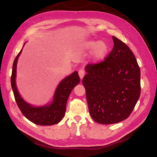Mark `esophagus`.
I'll return each instance as SVG.
<instances>
[{
    "mask_svg": "<svg viewBox=\"0 0 157 157\" xmlns=\"http://www.w3.org/2000/svg\"><path fill=\"white\" fill-rule=\"evenodd\" d=\"M78 75H79V77L80 78V79H82V78L84 77V76L85 75V71L84 69H80L79 71H78Z\"/></svg>",
    "mask_w": 157,
    "mask_h": 157,
    "instance_id": "esophagus-1",
    "label": "esophagus"
}]
</instances>
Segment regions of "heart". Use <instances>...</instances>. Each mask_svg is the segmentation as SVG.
<instances>
[{"mask_svg": "<svg viewBox=\"0 0 157 157\" xmlns=\"http://www.w3.org/2000/svg\"><path fill=\"white\" fill-rule=\"evenodd\" d=\"M85 47L89 50H94L93 52V59L95 61L99 60L103 58L106 54L108 50L107 45L103 42H97V41H89L87 42Z\"/></svg>", "mask_w": 157, "mask_h": 157, "instance_id": "heart-1", "label": "heart"}]
</instances>
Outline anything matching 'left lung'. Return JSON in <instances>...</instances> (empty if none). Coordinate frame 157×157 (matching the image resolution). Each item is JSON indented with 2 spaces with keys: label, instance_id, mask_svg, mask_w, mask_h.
Here are the masks:
<instances>
[{
  "label": "left lung",
  "instance_id": "left-lung-1",
  "mask_svg": "<svg viewBox=\"0 0 157 157\" xmlns=\"http://www.w3.org/2000/svg\"><path fill=\"white\" fill-rule=\"evenodd\" d=\"M114 46L103 61L86 66L82 78L89 112L99 124L124 121L134 110L141 94L140 69L124 42L113 36Z\"/></svg>",
  "mask_w": 157,
  "mask_h": 157
}]
</instances>
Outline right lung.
Returning a JSON list of instances; mask_svg holds the SVG:
<instances>
[{
    "mask_svg": "<svg viewBox=\"0 0 157 157\" xmlns=\"http://www.w3.org/2000/svg\"><path fill=\"white\" fill-rule=\"evenodd\" d=\"M21 51L22 50L14 59L11 76V86L17 105L23 115L34 124L42 126L57 124L61 121L65 115L66 103L71 92L80 82L78 72L75 71L59 83L56 88L54 100L51 105L39 107H33L22 99L16 85L17 61Z\"/></svg>",
    "mask_w": 157,
    "mask_h": 157,
    "instance_id": "1",
    "label": "right lung"
}]
</instances>
